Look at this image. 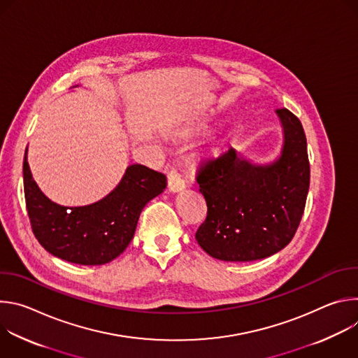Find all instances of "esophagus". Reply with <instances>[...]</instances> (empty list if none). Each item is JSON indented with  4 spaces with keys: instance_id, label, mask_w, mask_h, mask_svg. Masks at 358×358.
I'll return each instance as SVG.
<instances>
[{
    "instance_id": "34e87169",
    "label": "esophagus",
    "mask_w": 358,
    "mask_h": 358,
    "mask_svg": "<svg viewBox=\"0 0 358 358\" xmlns=\"http://www.w3.org/2000/svg\"><path fill=\"white\" fill-rule=\"evenodd\" d=\"M167 178H169V189L171 192H178L185 188V181L181 178V176L177 173V170L170 169L167 171Z\"/></svg>"
}]
</instances>
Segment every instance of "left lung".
<instances>
[{
	"instance_id": "1",
	"label": "left lung",
	"mask_w": 358,
	"mask_h": 358,
	"mask_svg": "<svg viewBox=\"0 0 358 358\" xmlns=\"http://www.w3.org/2000/svg\"><path fill=\"white\" fill-rule=\"evenodd\" d=\"M276 113L285 130L279 160L253 166L229 148L198 170L196 182L208 211L195 239L213 258L264 259L283 249L297 231L310 184L308 143L290 110Z\"/></svg>"
}]
</instances>
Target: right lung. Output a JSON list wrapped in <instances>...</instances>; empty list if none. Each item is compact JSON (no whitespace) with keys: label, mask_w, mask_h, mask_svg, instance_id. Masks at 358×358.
<instances>
[{"label":"right lung","mask_w":358,"mask_h":358,"mask_svg":"<svg viewBox=\"0 0 358 358\" xmlns=\"http://www.w3.org/2000/svg\"><path fill=\"white\" fill-rule=\"evenodd\" d=\"M167 185L163 173L141 164L127 167L119 185L86 207H62L46 198L32 178L27 151L24 192L32 232L54 257L78 265H103L130 243L141 210Z\"/></svg>","instance_id":"obj_1"}]
</instances>
